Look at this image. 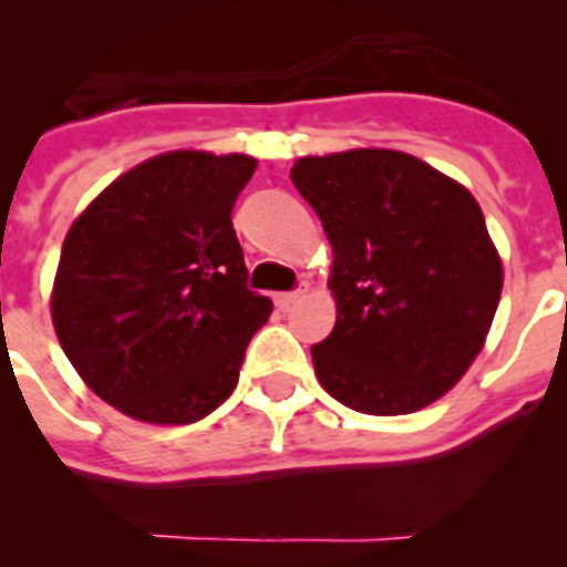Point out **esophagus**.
<instances>
[{
  "label": "esophagus",
  "instance_id": "obj_1",
  "mask_svg": "<svg viewBox=\"0 0 567 567\" xmlns=\"http://www.w3.org/2000/svg\"><path fill=\"white\" fill-rule=\"evenodd\" d=\"M307 289H309L307 284H300V287H298V289H292V292H280V295H275V303H278L280 309H289V307H292V303H295V300L300 298V295L307 292Z\"/></svg>",
  "mask_w": 567,
  "mask_h": 567
}]
</instances>
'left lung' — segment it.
Returning a JSON list of instances; mask_svg holds the SVG:
<instances>
[{"label":"left lung","instance_id":"1","mask_svg":"<svg viewBox=\"0 0 567 567\" xmlns=\"http://www.w3.org/2000/svg\"><path fill=\"white\" fill-rule=\"evenodd\" d=\"M289 178L334 252L338 320L312 346L320 385L378 417L443 398L483 349L503 292L474 195L398 150L309 155Z\"/></svg>","mask_w":567,"mask_h":567}]
</instances>
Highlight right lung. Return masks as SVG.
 I'll return each mask as SVG.
<instances>
[{
  "label": "right lung",
  "mask_w": 567,
  "mask_h": 567,
  "mask_svg": "<svg viewBox=\"0 0 567 567\" xmlns=\"http://www.w3.org/2000/svg\"><path fill=\"white\" fill-rule=\"evenodd\" d=\"M249 155L182 150L115 178L64 238L53 327L102 400L144 423L187 425L233 394L272 300L247 287L233 229Z\"/></svg>",
  "instance_id": "right-lung-1"
}]
</instances>
